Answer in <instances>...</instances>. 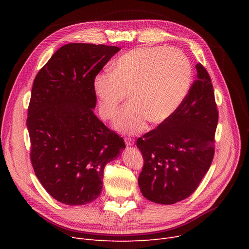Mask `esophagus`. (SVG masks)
I'll use <instances>...</instances> for the list:
<instances>
[{
  "mask_svg": "<svg viewBox=\"0 0 249 249\" xmlns=\"http://www.w3.org/2000/svg\"><path fill=\"white\" fill-rule=\"evenodd\" d=\"M124 141H125V144L127 146H131V145H133V143H134V141H133V139L131 137H126L124 139Z\"/></svg>",
  "mask_w": 249,
  "mask_h": 249,
  "instance_id": "34e87169",
  "label": "esophagus"
}]
</instances>
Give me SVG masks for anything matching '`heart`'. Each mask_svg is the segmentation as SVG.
I'll return each instance as SVG.
<instances>
[{
	"label": "heart",
	"instance_id": "b5f03b06",
	"mask_svg": "<svg viewBox=\"0 0 249 249\" xmlns=\"http://www.w3.org/2000/svg\"><path fill=\"white\" fill-rule=\"evenodd\" d=\"M192 82V65L184 52L165 46L130 50L112 64V71L99 73L94 90L100 114L111 120L128 97L132 102L114 122L117 130L137 133L149 119L160 123L171 117L185 100Z\"/></svg>",
	"mask_w": 249,
	"mask_h": 249
}]
</instances>
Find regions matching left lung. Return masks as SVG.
<instances>
[{
    "mask_svg": "<svg viewBox=\"0 0 249 249\" xmlns=\"http://www.w3.org/2000/svg\"><path fill=\"white\" fill-rule=\"evenodd\" d=\"M197 80L177 111L137 139L142 153L138 185L144 197L172 205L196 191L214 158L218 111L210 75L196 64Z\"/></svg>",
    "mask_w": 249,
    "mask_h": 249,
    "instance_id": "1",
    "label": "left lung"
}]
</instances>
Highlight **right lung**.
<instances>
[{"label": "right lung", "mask_w": 249, "mask_h": 249, "mask_svg": "<svg viewBox=\"0 0 249 249\" xmlns=\"http://www.w3.org/2000/svg\"><path fill=\"white\" fill-rule=\"evenodd\" d=\"M120 50L69 43L60 47L33 82L27 128L34 173L58 202L78 206L102 192L104 168L125 143L94 114L96 75Z\"/></svg>", "instance_id": "1"}]
</instances>
